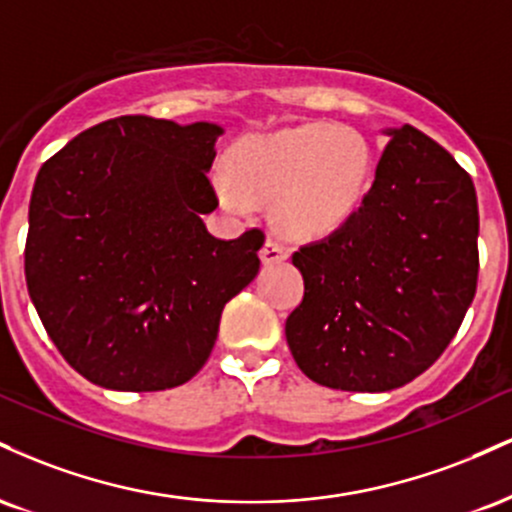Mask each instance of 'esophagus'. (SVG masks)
Listing matches in <instances>:
<instances>
[{
  "label": "esophagus",
  "mask_w": 512,
  "mask_h": 512,
  "mask_svg": "<svg viewBox=\"0 0 512 512\" xmlns=\"http://www.w3.org/2000/svg\"><path fill=\"white\" fill-rule=\"evenodd\" d=\"M260 255H262V262L264 264H279V262L289 260V248H286V245L281 243V240L269 238L267 243H264V248H262Z\"/></svg>",
  "instance_id": "1"
}]
</instances>
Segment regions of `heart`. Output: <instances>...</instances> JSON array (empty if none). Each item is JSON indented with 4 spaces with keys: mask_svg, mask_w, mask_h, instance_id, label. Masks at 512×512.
Wrapping results in <instances>:
<instances>
[{
    "mask_svg": "<svg viewBox=\"0 0 512 512\" xmlns=\"http://www.w3.org/2000/svg\"><path fill=\"white\" fill-rule=\"evenodd\" d=\"M370 168V149L356 129L310 122L238 139L226 154L219 197L233 214L274 202V221L286 236L317 240L356 214Z\"/></svg>",
    "mask_w": 512,
    "mask_h": 512,
    "instance_id": "obj_1",
    "label": "heart"
}]
</instances>
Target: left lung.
Here are the masks:
<instances>
[{
  "mask_svg": "<svg viewBox=\"0 0 512 512\" xmlns=\"http://www.w3.org/2000/svg\"><path fill=\"white\" fill-rule=\"evenodd\" d=\"M383 134L390 142L356 214L293 252L305 293L286 342L298 368L332 390L411 383L443 354L477 291L472 178L416 127Z\"/></svg>",
  "mask_w": 512,
  "mask_h": 512,
  "instance_id": "8db88e82",
  "label": "left lung"
}]
</instances>
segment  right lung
Returning a JSON list of instances; mask_svg holds the SVG:
<instances>
[{
	"label": "right lung",
	"instance_id": "1",
	"mask_svg": "<svg viewBox=\"0 0 512 512\" xmlns=\"http://www.w3.org/2000/svg\"><path fill=\"white\" fill-rule=\"evenodd\" d=\"M223 127L122 115L43 163L26 284L64 361L122 392L178 387L214 349L223 305L260 272L262 231L214 238L207 178Z\"/></svg>",
	"mask_w": 512,
	"mask_h": 512
}]
</instances>
